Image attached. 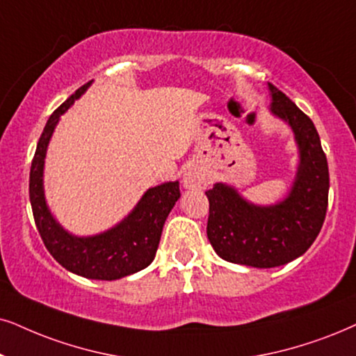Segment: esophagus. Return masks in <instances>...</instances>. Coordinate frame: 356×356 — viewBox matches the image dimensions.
<instances>
[{
	"label": "esophagus",
	"mask_w": 356,
	"mask_h": 356,
	"mask_svg": "<svg viewBox=\"0 0 356 356\" xmlns=\"http://www.w3.org/2000/svg\"><path fill=\"white\" fill-rule=\"evenodd\" d=\"M182 182L184 187L187 188H204L207 186V177L205 174L200 172V170L187 169L186 172H184Z\"/></svg>",
	"instance_id": "1"
}]
</instances>
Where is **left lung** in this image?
<instances>
[{"instance_id":"8db88e82","label":"left lung","mask_w":356,"mask_h":356,"mask_svg":"<svg viewBox=\"0 0 356 356\" xmlns=\"http://www.w3.org/2000/svg\"><path fill=\"white\" fill-rule=\"evenodd\" d=\"M271 113L291 126L299 165L286 199L274 205L251 204L235 187L215 184L209 197L207 236L225 261L253 268L291 263L310 248L328 205V165L312 120L281 90L268 83Z\"/></svg>"}]
</instances>
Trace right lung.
<instances>
[{
	"instance_id": "1",
	"label": "right lung",
	"mask_w": 356,
	"mask_h": 356,
	"mask_svg": "<svg viewBox=\"0 0 356 356\" xmlns=\"http://www.w3.org/2000/svg\"><path fill=\"white\" fill-rule=\"evenodd\" d=\"M85 83L62 103L40 134L29 174V199L39 235L49 253L70 273L88 279L115 281L149 266L159 246L169 211L181 197L179 182H164L145 192L131 213L110 230L93 236H75L54 218L44 197V159L60 115L90 87Z\"/></svg>"
}]
</instances>
